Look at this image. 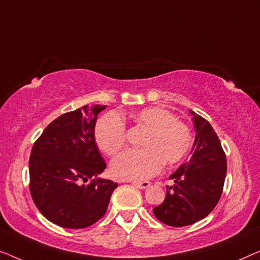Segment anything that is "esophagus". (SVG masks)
I'll list each match as a JSON object with an SVG mask.
<instances>
[{
    "label": "esophagus",
    "instance_id": "1",
    "mask_svg": "<svg viewBox=\"0 0 260 260\" xmlns=\"http://www.w3.org/2000/svg\"><path fill=\"white\" fill-rule=\"evenodd\" d=\"M133 185H134V187L139 188V189H146V188H148V187H149L150 183H149L148 181H143V182H133Z\"/></svg>",
    "mask_w": 260,
    "mask_h": 260
}]
</instances>
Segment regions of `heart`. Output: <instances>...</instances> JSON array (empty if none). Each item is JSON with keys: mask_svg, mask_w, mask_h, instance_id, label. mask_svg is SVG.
Instances as JSON below:
<instances>
[{"mask_svg": "<svg viewBox=\"0 0 260 260\" xmlns=\"http://www.w3.org/2000/svg\"><path fill=\"white\" fill-rule=\"evenodd\" d=\"M131 119L147 129L141 141L143 149L126 150L111 164L112 174L118 179L141 181L161 169L162 162L174 165L187 155L191 146V133L175 114L162 107H147L133 112ZM94 139L99 149L115 155L126 143V126L120 115L111 112L96 122Z\"/></svg>", "mask_w": 260, "mask_h": 260, "instance_id": "obj_1", "label": "heart"}]
</instances>
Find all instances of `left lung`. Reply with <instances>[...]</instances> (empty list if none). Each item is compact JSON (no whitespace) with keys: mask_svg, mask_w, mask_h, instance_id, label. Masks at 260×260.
<instances>
[{"mask_svg":"<svg viewBox=\"0 0 260 260\" xmlns=\"http://www.w3.org/2000/svg\"><path fill=\"white\" fill-rule=\"evenodd\" d=\"M196 137L191 157L180 166L169 179L166 199L153 212L170 226H187L203 219L214 210L223 191L226 157L210 123L190 111Z\"/></svg>","mask_w":260,"mask_h":260,"instance_id":"1","label":"left lung"}]
</instances>
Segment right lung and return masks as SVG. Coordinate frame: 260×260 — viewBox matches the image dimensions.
<instances>
[{"label":"right lung","mask_w":260,"mask_h":260,"mask_svg":"<svg viewBox=\"0 0 260 260\" xmlns=\"http://www.w3.org/2000/svg\"><path fill=\"white\" fill-rule=\"evenodd\" d=\"M106 106H83L44 129L29 160L30 192L46 219L67 229H83L105 215L118 183L99 177L106 164L96 147L94 127Z\"/></svg>","instance_id":"right-lung-1"}]
</instances>
